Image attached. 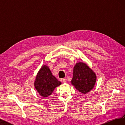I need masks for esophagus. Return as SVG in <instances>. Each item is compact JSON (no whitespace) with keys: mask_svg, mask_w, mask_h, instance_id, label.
<instances>
[{"mask_svg":"<svg viewBox=\"0 0 125 125\" xmlns=\"http://www.w3.org/2000/svg\"><path fill=\"white\" fill-rule=\"evenodd\" d=\"M62 82L63 83H67V79H62Z\"/></svg>","mask_w":125,"mask_h":125,"instance_id":"esophagus-1","label":"esophagus"}]
</instances>
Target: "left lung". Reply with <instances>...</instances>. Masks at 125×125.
<instances>
[{
    "label": "left lung",
    "instance_id": "obj_1",
    "mask_svg": "<svg viewBox=\"0 0 125 125\" xmlns=\"http://www.w3.org/2000/svg\"><path fill=\"white\" fill-rule=\"evenodd\" d=\"M96 79L95 73L86 63L79 62L73 67L71 83L79 92L86 94L93 89Z\"/></svg>",
    "mask_w": 125,
    "mask_h": 125
}]
</instances>
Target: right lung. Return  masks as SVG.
Segmentation results:
<instances>
[{
  "label": "right lung",
  "instance_id": "right-lung-1",
  "mask_svg": "<svg viewBox=\"0 0 125 125\" xmlns=\"http://www.w3.org/2000/svg\"><path fill=\"white\" fill-rule=\"evenodd\" d=\"M61 84V82L58 81L52 74L50 68L46 65L42 66L36 74L34 83L37 92L44 97L51 95L56 87Z\"/></svg>",
  "mask_w": 125,
  "mask_h": 125
}]
</instances>
